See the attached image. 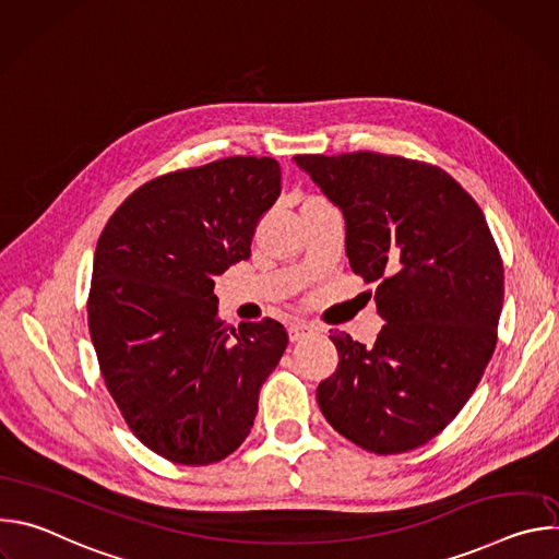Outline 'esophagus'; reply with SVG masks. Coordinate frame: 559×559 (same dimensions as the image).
I'll return each mask as SVG.
<instances>
[{"mask_svg": "<svg viewBox=\"0 0 559 559\" xmlns=\"http://www.w3.org/2000/svg\"><path fill=\"white\" fill-rule=\"evenodd\" d=\"M287 332H289V341L296 343V341H302V338L311 336V334H313V328H311L309 323H305V321H296V323H292V325L287 328Z\"/></svg>", "mask_w": 559, "mask_h": 559, "instance_id": "esophagus-1", "label": "esophagus"}]
</instances>
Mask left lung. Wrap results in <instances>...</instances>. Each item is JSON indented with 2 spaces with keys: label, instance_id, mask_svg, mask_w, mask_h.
I'll return each instance as SVG.
<instances>
[{
  "label": "left lung",
  "instance_id": "1",
  "mask_svg": "<svg viewBox=\"0 0 559 559\" xmlns=\"http://www.w3.org/2000/svg\"><path fill=\"white\" fill-rule=\"evenodd\" d=\"M294 162L343 210L349 265L376 283L386 321L373 347L330 336L338 367L318 384V405L360 449L412 451L460 414L493 356L504 300L493 234L438 166L367 150Z\"/></svg>",
  "mask_w": 559,
  "mask_h": 559
}]
</instances>
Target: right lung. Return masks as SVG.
Listing matches in <instances>:
<instances>
[{"label":"right lung","instance_id":"right-lung-1","mask_svg":"<svg viewBox=\"0 0 559 559\" xmlns=\"http://www.w3.org/2000/svg\"><path fill=\"white\" fill-rule=\"evenodd\" d=\"M278 194L274 158L227 156L143 183L99 236L88 294L99 369L130 431L170 462L203 466L241 447L287 347L272 318L225 325L214 296Z\"/></svg>","mask_w":559,"mask_h":559}]
</instances>
